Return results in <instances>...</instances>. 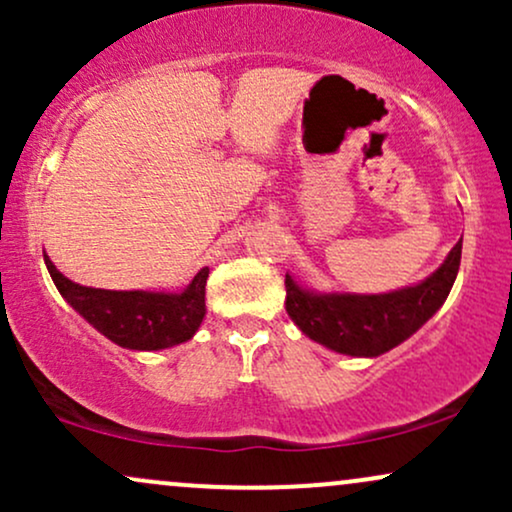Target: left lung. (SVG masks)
Masks as SVG:
<instances>
[{
  "mask_svg": "<svg viewBox=\"0 0 512 512\" xmlns=\"http://www.w3.org/2000/svg\"><path fill=\"white\" fill-rule=\"evenodd\" d=\"M460 255L462 245L457 243L438 272L421 284L370 296L349 291H315L286 274V313L305 337L325 349L358 358L383 356L407 342L440 310L455 284Z\"/></svg>",
  "mask_w": 512,
  "mask_h": 512,
  "instance_id": "left-lung-1",
  "label": "left lung"
}]
</instances>
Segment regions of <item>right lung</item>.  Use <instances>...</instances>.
<instances>
[{"mask_svg": "<svg viewBox=\"0 0 512 512\" xmlns=\"http://www.w3.org/2000/svg\"><path fill=\"white\" fill-rule=\"evenodd\" d=\"M48 272L60 293L84 315L103 337L122 349L161 351L190 342L195 337L204 315V286L209 267L199 269L195 279L178 293L168 291H103L86 289L57 272L50 257H45ZM79 290L96 292L93 299H76Z\"/></svg>", "mask_w": 512, "mask_h": 512, "instance_id": "1", "label": "right lung"}]
</instances>
